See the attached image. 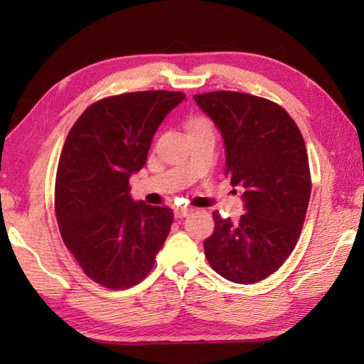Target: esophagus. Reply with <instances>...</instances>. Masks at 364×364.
I'll list each match as a JSON object with an SVG mask.
<instances>
[{
    "label": "esophagus",
    "mask_w": 364,
    "mask_h": 364,
    "mask_svg": "<svg viewBox=\"0 0 364 364\" xmlns=\"http://www.w3.org/2000/svg\"><path fill=\"white\" fill-rule=\"evenodd\" d=\"M189 214H191L189 208H176V210H175V218L176 219H183V218H186V215H189Z\"/></svg>",
    "instance_id": "1"
}]
</instances>
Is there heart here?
<instances>
[{
    "mask_svg": "<svg viewBox=\"0 0 364 364\" xmlns=\"http://www.w3.org/2000/svg\"><path fill=\"white\" fill-rule=\"evenodd\" d=\"M184 128H186V133H194V131L198 129H213L211 128V122L206 117H202V115H192L184 123Z\"/></svg>",
    "mask_w": 364,
    "mask_h": 364,
    "instance_id": "obj_1",
    "label": "heart"
}]
</instances>
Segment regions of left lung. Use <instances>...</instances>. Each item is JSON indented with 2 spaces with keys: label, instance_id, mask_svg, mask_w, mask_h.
Here are the masks:
<instances>
[{
  "label": "left lung",
  "instance_id": "1",
  "mask_svg": "<svg viewBox=\"0 0 364 364\" xmlns=\"http://www.w3.org/2000/svg\"><path fill=\"white\" fill-rule=\"evenodd\" d=\"M194 100L220 131L231 186L244 188L237 223L213 213L206 259L230 282L258 283L280 269L304 227L311 194L304 137L289 114L266 98L220 90Z\"/></svg>",
  "mask_w": 364,
  "mask_h": 364
}]
</instances>
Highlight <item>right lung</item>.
Wrapping results in <instances>:
<instances>
[{
  "mask_svg": "<svg viewBox=\"0 0 364 364\" xmlns=\"http://www.w3.org/2000/svg\"><path fill=\"white\" fill-rule=\"evenodd\" d=\"M184 98L168 90L103 98L65 139L54 189L58 225L84 274L105 288L144 280L166 242L172 210L131 198L129 178L145 166L153 134Z\"/></svg>",
  "mask_w": 364,
  "mask_h": 364,
  "instance_id": "right-lung-1",
  "label": "right lung"
}]
</instances>
